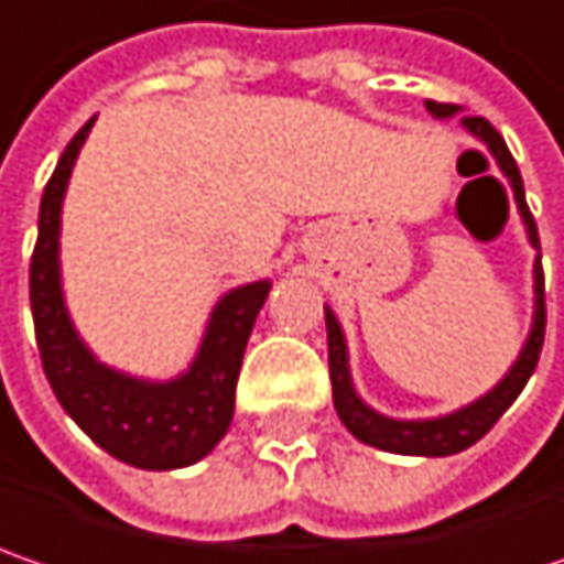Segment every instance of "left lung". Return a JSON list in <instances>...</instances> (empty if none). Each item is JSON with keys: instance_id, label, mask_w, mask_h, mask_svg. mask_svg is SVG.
I'll return each instance as SVG.
<instances>
[{"instance_id": "obj_1", "label": "left lung", "mask_w": 564, "mask_h": 564, "mask_svg": "<svg viewBox=\"0 0 564 564\" xmlns=\"http://www.w3.org/2000/svg\"><path fill=\"white\" fill-rule=\"evenodd\" d=\"M427 111L434 117H449L456 115L459 108L456 105H444V101H427ZM463 127L469 133H476L481 143L491 150V155L498 159L501 172L511 178L513 197H517V207L520 216L527 223V236L530 242L540 249V232H536V219L527 207V197H523V178H520V169L513 162L511 150L505 143V137L485 120V117H463ZM536 313H533V328H530V338L520 350L517 364L511 367V373L498 382L488 395H481L479 402L459 409V412L447 414V417H434V421H395V417H382L373 409H367L354 386H350L348 373V350H345V335H341V325L338 318L332 315V310H325V328H328V373H332V392H335V409L338 417L345 421L350 434L370 447L389 449V453H402V456H449V453H459V449L473 447L476 441H481L495 421L508 412L513 405V399L520 395V389L527 386V380L533 377L536 370V360H540V350H543V338H546V286H543V264L536 258Z\"/></svg>"}]
</instances>
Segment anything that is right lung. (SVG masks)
<instances>
[{
	"mask_svg": "<svg viewBox=\"0 0 564 564\" xmlns=\"http://www.w3.org/2000/svg\"><path fill=\"white\" fill-rule=\"evenodd\" d=\"M91 123L95 117L69 140L41 197L28 278L41 364L56 402L98 447L137 469H182L204 459L229 431L242 354L271 283H246L216 303L197 360L178 380L143 382L98 364L66 315L56 264L63 191Z\"/></svg>",
	"mask_w": 564,
	"mask_h": 564,
	"instance_id": "1",
	"label": "right lung"
}]
</instances>
